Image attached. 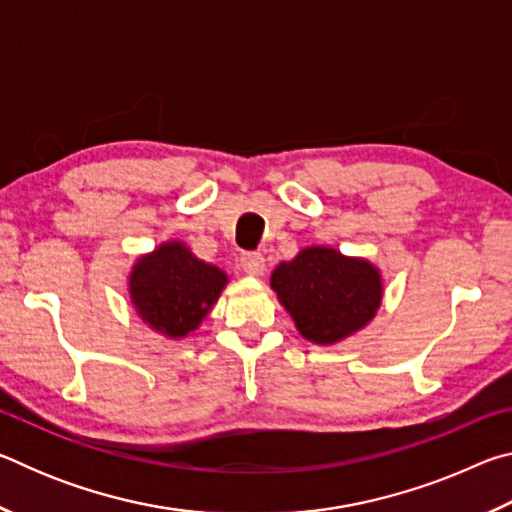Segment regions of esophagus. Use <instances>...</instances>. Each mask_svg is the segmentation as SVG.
<instances>
[{"mask_svg":"<svg viewBox=\"0 0 512 512\" xmlns=\"http://www.w3.org/2000/svg\"><path fill=\"white\" fill-rule=\"evenodd\" d=\"M241 268H244V273L253 275V277L264 275V271H266L264 257L259 253H246L244 257H241Z\"/></svg>","mask_w":512,"mask_h":512,"instance_id":"obj_1","label":"esophagus"}]
</instances>
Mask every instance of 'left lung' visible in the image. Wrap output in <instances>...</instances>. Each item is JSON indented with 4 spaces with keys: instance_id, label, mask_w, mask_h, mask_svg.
Masks as SVG:
<instances>
[{
    "instance_id": "8db88e82",
    "label": "left lung",
    "mask_w": 512,
    "mask_h": 512,
    "mask_svg": "<svg viewBox=\"0 0 512 512\" xmlns=\"http://www.w3.org/2000/svg\"><path fill=\"white\" fill-rule=\"evenodd\" d=\"M271 289L302 339L336 345L372 323L384 300V277L366 257L332 246H307L280 262Z\"/></svg>"
}]
</instances>
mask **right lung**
<instances>
[{"label": "right lung", "instance_id": "obj_1", "mask_svg": "<svg viewBox=\"0 0 512 512\" xmlns=\"http://www.w3.org/2000/svg\"><path fill=\"white\" fill-rule=\"evenodd\" d=\"M228 282L223 268L198 259L185 241L169 239L135 259L128 298L146 327L180 341L210 316Z\"/></svg>", "mask_w": 512, "mask_h": 512}]
</instances>
